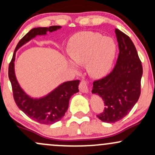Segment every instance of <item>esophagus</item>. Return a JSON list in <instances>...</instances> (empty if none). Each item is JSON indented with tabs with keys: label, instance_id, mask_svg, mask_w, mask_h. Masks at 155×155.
<instances>
[{
	"label": "esophagus",
	"instance_id": "1",
	"mask_svg": "<svg viewBox=\"0 0 155 155\" xmlns=\"http://www.w3.org/2000/svg\"><path fill=\"white\" fill-rule=\"evenodd\" d=\"M79 90L81 92L87 93L88 92V84L85 80H82L79 84Z\"/></svg>",
	"mask_w": 155,
	"mask_h": 155
}]
</instances>
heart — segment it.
<instances>
[{
  "label": "heart",
  "instance_id": "1",
  "mask_svg": "<svg viewBox=\"0 0 155 155\" xmlns=\"http://www.w3.org/2000/svg\"><path fill=\"white\" fill-rule=\"evenodd\" d=\"M67 51L74 63H87L89 74L94 77H100L111 68L116 45L113 39L103 37L101 33L84 31L76 33L69 39Z\"/></svg>",
  "mask_w": 155,
  "mask_h": 155
}]
</instances>
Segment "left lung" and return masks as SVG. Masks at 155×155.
Wrapping results in <instances>:
<instances>
[{"label":"left lung","instance_id":"8db88e82","mask_svg":"<svg viewBox=\"0 0 155 155\" xmlns=\"http://www.w3.org/2000/svg\"><path fill=\"white\" fill-rule=\"evenodd\" d=\"M119 53L116 65L108 75L93 82L92 92L104 101V111L97 117L101 121L114 123L132 110L140 95L143 74L141 61L128 35L116 28Z\"/></svg>","mask_w":155,"mask_h":155}]
</instances>
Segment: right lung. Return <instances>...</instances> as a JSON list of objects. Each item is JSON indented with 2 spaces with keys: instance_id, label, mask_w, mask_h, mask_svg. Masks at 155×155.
Returning a JSON list of instances; mask_svg holds the SVG:
<instances>
[{
  "instance_id": "add662e5",
  "label": "right lung",
  "mask_w": 155,
  "mask_h": 155,
  "mask_svg": "<svg viewBox=\"0 0 155 155\" xmlns=\"http://www.w3.org/2000/svg\"><path fill=\"white\" fill-rule=\"evenodd\" d=\"M60 26L49 28H35L31 30L17 44L12 59L8 65V78L12 84L15 101L21 111L28 117L40 124H51L58 122L68 110L71 97L79 92V80L64 82L47 96L41 98H33L28 96L19 86L15 73L16 51L36 35H46L47 32L57 31Z\"/></svg>"
}]
</instances>
